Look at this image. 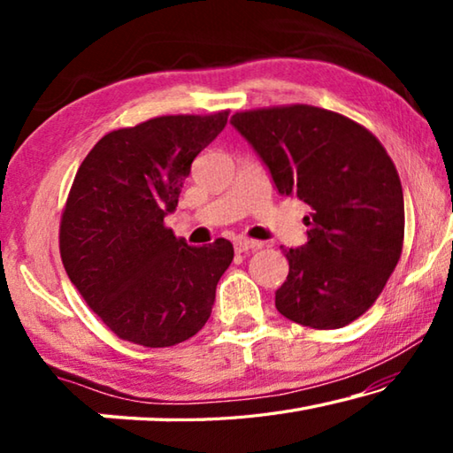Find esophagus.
Returning <instances> with one entry per match:
<instances>
[{
    "label": "esophagus",
    "mask_w": 453,
    "mask_h": 453,
    "mask_svg": "<svg viewBox=\"0 0 453 453\" xmlns=\"http://www.w3.org/2000/svg\"><path fill=\"white\" fill-rule=\"evenodd\" d=\"M259 242L256 240H248V237H237V240L234 242V248L237 254H243V251H251V250H257L259 248Z\"/></svg>",
    "instance_id": "esophagus-1"
}]
</instances>
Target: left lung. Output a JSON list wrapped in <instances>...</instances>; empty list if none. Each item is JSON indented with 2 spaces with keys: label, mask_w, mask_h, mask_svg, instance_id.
<instances>
[{
  "label": "left lung",
  "mask_w": 453,
  "mask_h": 453,
  "mask_svg": "<svg viewBox=\"0 0 453 453\" xmlns=\"http://www.w3.org/2000/svg\"><path fill=\"white\" fill-rule=\"evenodd\" d=\"M281 196L308 203V242L283 250L289 273L275 308L296 324L337 329L378 300L403 245V191L383 145L364 126L313 105L232 118Z\"/></svg>",
  "instance_id": "left-lung-1"
}]
</instances>
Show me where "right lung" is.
Instances as JSON below:
<instances>
[{
    "label": "right lung",
    "instance_id": "1",
    "mask_svg": "<svg viewBox=\"0 0 453 453\" xmlns=\"http://www.w3.org/2000/svg\"><path fill=\"white\" fill-rule=\"evenodd\" d=\"M229 111L162 116L110 132L83 159L59 226V254L83 300L121 340L170 348L208 321L234 259L219 237L194 248L164 218L178 208L191 162Z\"/></svg>",
    "mask_w": 453,
    "mask_h": 453
}]
</instances>
